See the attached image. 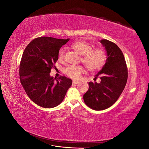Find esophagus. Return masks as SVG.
I'll return each mask as SVG.
<instances>
[{
    "instance_id": "obj_1",
    "label": "esophagus",
    "mask_w": 149,
    "mask_h": 149,
    "mask_svg": "<svg viewBox=\"0 0 149 149\" xmlns=\"http://www.w3.org/2000/svg\"><path fill=\"white\" fill-rule=\"evenodd\" d=\"M78 83H79V81H78V80H73V84H78Z\"/></svg>"
}]
</instances>
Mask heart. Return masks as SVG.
<instances>
[{
  "label": "heart",
  "mask_w": 149,
  "mask_h": 149,
  "mask_svg": "<svg viewBox=\"0 0 149 149\" xmlns=\"http://www.w3.org/2000/svg\"><path fill=\"white\" fill-rule=\"evenodd\" d=\"M72 48L81 55V60L89 70L94 71L100 69L106 61V53L101 48H92V46L83 40L76 41L72 44ZM65 49L61 48L58 54V60H63ZM83 66L69 65L64 70L65 73L71 78L78 79L84 73Z\"/></svg>",
  "instance_id": "b5f03b06"
}]
</instances>
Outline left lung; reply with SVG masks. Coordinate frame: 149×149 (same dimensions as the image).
<instances>
[{
  "label": "left lung",
  "instance_id": "8db88e82",
  "mask_svg": "<svg viewBox=\"0 0 149 149\" xmlns=\"http://www.w3.org/2000/svg\"><path fill=\"white\" fill-rule=\"evenodd\" d=\"M100 43L107 54L106 63L95 76L101 82L89 83L83 99L86 104L96 111L107 109L118 100L127 80V68L123 52L114 43L103 39Z\"/></svg>",
  "mask_w": 149,
  "mask_h": 149
}]
</instances>
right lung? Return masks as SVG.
Here are the masks:
<instances>
[{
    "label": "right lung",
    "instance_id": "right-lung-1",
    "mask_svg": "<svg viewBox=\"0 0 149 149\" xmlns=\"http://www.w3.org/2000/svg\"><path fill=\"white\" fill-rule=\"evenodd\" d=\"M69 40L39 37L33 40L23 53L20 82L30 100L40 107L53 108L59 105L72 84V80L65 76L56 79L49 74L58 59L59 49Z\"/></svg>",
    "mask_w": 149,
    "mask_h": 149
}]
</instances>
